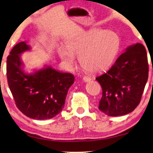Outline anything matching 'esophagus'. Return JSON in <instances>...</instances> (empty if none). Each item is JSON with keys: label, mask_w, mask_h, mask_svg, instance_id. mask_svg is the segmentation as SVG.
<instances>
[{"label": "esophagus", "mask_w": 153, "mask_h": 153, "mask_svg": "<svg viewBox=\"0 0 153 153\" xmlns=\"http://www.w3.org/2000/svg\"><path fill=\"white\" fill-rule=\"evenodd\" d=\"M91 77L90 76H84V78H83V81H84V82H89V81H91Z\"/></svg>", "instance_id": "esophagus-1"}]
</instances>
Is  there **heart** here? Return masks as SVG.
<instances>
[{"instance_id":"b5f03b06","label":"heart","mask_w":153,"mask_h":153,"mask_svg":"<svg viewBox=\"0 0 153 153\" xmlns=\"http://www.w3.org/2000/svg\"><path fill=\"white\" fill-rule=\"evenodd\" d=\"M120 38L115 31L95 28L68 40L66 46H59L61 60L69 69L74 66L75 56L81 66L89 72H100L112 64L119 51Z\"/></svg>"}]
</instances>
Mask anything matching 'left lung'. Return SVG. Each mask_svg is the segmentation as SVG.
Returning <instances> with one entry per match:
<instances>
[{
	"label": "left lung",
	"instance_id": "8db88e82",
	"mask_svg": "<svg viewBox=\"0 0 153 153\" xmlns=\"http://www.w3.org/2000/svg\"><path fill=\"white\" fill-rule=\"evenodd\" d=\"M148 79L146 49L139 43L131 45L108 71L96 77L102 88L100 110L112 117L132 112L140 102Z\"/></svg>",
	"mask_w": 153,
	"mask_h": 153
}]
</instances>
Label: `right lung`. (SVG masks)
Wrapping results in <instances>:
<instances>
[{
	"instance_id": "add662e5",
	"label": "right lung",
	"mask_w": 153,
	"mask_h": 153,
	"mask_svg": "<svg viewBox=\"0 0 153 153\" xmlns=\"http://www.w3.org/2000/svg\"><path fill=\"white\" fill-rule=\"evenodd\" d=\"M30 49L26 41H22L10 52L6 66L9 88L16 106L23 114L33 120L51 119L64 108L74 76L48 65L27 73L21 55Z\"/></svg>"
}]
</instances>
